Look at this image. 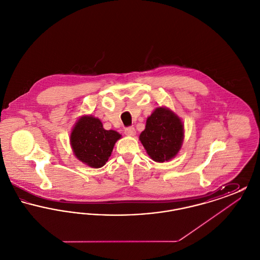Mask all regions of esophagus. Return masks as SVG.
I'll list each match as a JSON object with an SVG mask.
<instances>
[{"label":"esophagus","instance_id":"esophagus-1","mask_svg":"<svg viewBox=\"0 0 260 260\" xmlns=\"http://www.w3.org/2000/svg\"><path fill=\"white\" fill-rule=\"evenodd\" d=\"M124 134H125L126 136H134L136 135V128H135L134 126H127V127H125V129H124Z\"/></svg>","mask_w":260,"mask_h":260}]
</instances>
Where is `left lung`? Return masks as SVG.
<instances>
[{
    "label": "left lung",
    "instance_id": "8db88e82",
    "mask_svg": "<svg viewBox=\"0 0 260 260\" xmlns=\"http://www.w3.org/2000/svg\"><path fill=\"white\" fill-rule=\"evenodd\" d=\"M183 124L180 119L167 108L159 107L146 121L139 139L154 161L162 162L173 158L183 140Z\"/></svg>",
    "mask_w": 260,
    "mask_h": 260
}]
</instances>
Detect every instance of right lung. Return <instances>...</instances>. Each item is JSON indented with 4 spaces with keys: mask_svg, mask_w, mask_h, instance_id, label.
<instances>
[{
    "mask_svg": "<svg viewBox=\"0 0 260 260\" xmlns=\"http://www.w3.org/2000/svg\"><path fill=\"white\" fill-rule=\"evenodd\" d=\"M121 135L106 131L102 123L92 116L81 118L70 136L75 156L91 168L103 167L111 156L116 141Z\"/></svg>",
    "mask_w": 260,
    "mask_h": 260,
    "instance_id": "add662e5",
    "label": "right lung"
}]
</instances>
